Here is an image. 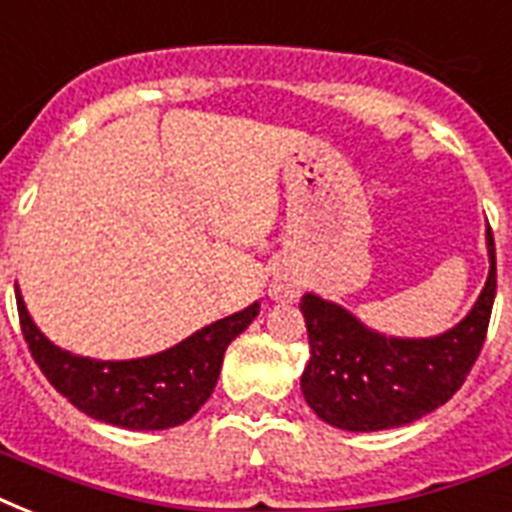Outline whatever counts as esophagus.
<instances>
[{
    "label": "esophagus",
    "instance_id": "esophagus-1",
    "mask_svg": "<svg viewBox=\"0 0 512 512\" xmlns=\"http://www.w3.org/2000/svg\"><path fill=\"white\" fill-rule=\"evenodd\" d=\"M271 295L276 297V300H292V297L300 295V284H297V279H292V276H281V279L273 281Z\"/></svg>",
    "mask_w": 512,
    "mask_h": 512
}]
</instances>
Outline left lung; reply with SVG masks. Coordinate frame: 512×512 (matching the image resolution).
Returning a JSON list of instances; mask_svg holds the SVG:
<instances>
[{
	"instance_id": "left-lung-1",
	"label": "left lung",
	"mask_w": 512,
	"mask_h": 512,
	"mask_svg": "<svg viewBox=\"0 0 512 512\" xmlns=\"http://www.w3.org/2000/svg\"><path fill=\"white\" fill-rule=\"evenodd\" d=\"M489 279L473 311L454 329L428 340H398L366 329L345 308L303 295L311 358L300 377L305 401L321 420L340 430L401 428L444 406L484 348L497 292L492 228Z\"/></svg>"
}]
</instances>
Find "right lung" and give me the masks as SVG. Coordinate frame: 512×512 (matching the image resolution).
Masks as SVG:
<instances>
[{
  "instance_id": "obj_1",
  "label": "right lung",
  "mask_w": 512,
  "mask_h": 512,
  "mask_svg": "<svg viewBox=\"0 0 512 512\" xmlns=\"http://www.w3.org/2000/svg\"><path fill=\"white\" fill-rule=\"evenodd\" d=\"M15 300L23 340L52 388L92 420L127 430H164L191 420L215 390L225 348L260 313V305H249L156 356L95 361L52 345L34 327L18 289Z\"/></svg>"
}]
</instances>
